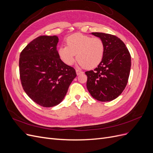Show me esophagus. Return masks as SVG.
Wrapping results in <instances>:
<instances>
[{"instance_id": "34e87169", "label": "esophagus", "mask_w": 153, "mask_h": 153, "mask_svg": "<svg viewBox=\"0 0 153 153\" xmlns=\"http://www.w3.org/2000/svg\"><path fill=\"white\" fill-rule=\"evenodd\" d=\"M76 75H81V74L84 73V72H83V71H80V70H78V69H76Z\"/></svg>"}]
</instances>
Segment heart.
<instances>
[{"mask_svg": "<svg viewBox=\"0 0 153 153\" xmlns=\"http://www.w3.org/2000/svg\"><path fill=\"white\" fill-rule=\"evenodd\" d=\"M66 47L58 49V55L61 61L71 66L76 58L80 67L92 69L98 66L104 55V44L99 38L80 33L74 34L66 39Z\"/></svg>", "mask_w": 153, "mask_h": 153, "instance_id": "1", "label": "heart"}]
</instances>
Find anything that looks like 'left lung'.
Returning <instances> with one entry per match:
<instances>
[{
    "instance_id": "obj_1",
    "label": "left lung",
    "mask_w": 153,
    "mask_h": 153,
    "mask_svg": "<svg viewBox=\"0 0 153 153\" xmlns=\"http://www.w3.org/2000/svg\"><path fill=\"white\" fill-rule=\"evenodd\" d=\"M104 44L102 61L94 70L86 71L87 88L91 95L100 101L117 98L126 87L131 69V55L126 45L117 36L92 32Z\"/></svg>"
}]
</instances>
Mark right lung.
<instances>
[{
	"instance_id": "1",
	"label": "right lung",
	"mask_w": 153,
	"mask_h": 153,
	"mask_svg": "<svg viewBox=\"0 0 153 153\" xmlns=\"http://www.w3.org/2000/svg\"><path fill=\"white\" fill-rule=\"evenodd\" d=\"M58 42L57 36H41L27 45L20 55L23 89L32 101L43 107L61 103L76 76L75 69L59 58Z\"/></svg>"
}]
</instances>
